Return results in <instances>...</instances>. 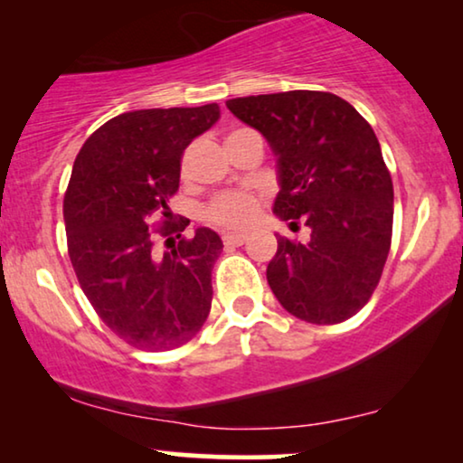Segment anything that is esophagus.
I'll use <instances>...</instances> for the list:
<instances>
[{"mask_svg":"<svg viewBox=\"0 0 463 463\" xmlns=\"http://www.w3.org/2000/svg\"><path fill=\"white\" fill-rule=\"evenodd\" d=\"M245 239H248V235H243V232H226V235L222 237V241H224L228 248H239V245L245 243Z\"/></svg>","mask_w":463,"mask_h":463,"instance_id":"1","label":"esophagus"}]
</instances>
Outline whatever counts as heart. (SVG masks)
Here are the masks:
<instances>
[{"instance_id":"b5f03b06","label":"heart","mask_w":463,"mask_h":463,"mask_svg":"<svg viewBox=\"0 0 463 463\" xmlns=\"http://www.w3.org/2000/svg\"><path fill=\"white\" fill-rule=\"evenodd\" d=\"M241 131H245V128H241ZM258 207H260V203H258L254 194L222 193L207 203L205 209H203V218H205L209 224L220 228H245L256 220Z\"/></svg>"}]
</instances>
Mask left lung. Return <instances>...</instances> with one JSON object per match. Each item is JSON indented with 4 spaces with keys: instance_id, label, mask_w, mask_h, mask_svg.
<instances>
[{
    "instance_id": "left-lung-1",
    "label": "left lung",
    "mask_w": 463,
    "mask_h": 463,
    "mask_svg": "<svg viewBox=\"0 0 463 463\" xmlns=\"http://www.w3.org/2000/svg\"><path fill=\"white\" fill-rule=\"evenodd\" d=\"M273 147L281 190L273 212L309 226L307 243L277 239L267 279L283 309L341 324L371 298L392 245L393 186L373 127L345 99L288 90L228 99Z\"/></svg>"
}]
</instances>
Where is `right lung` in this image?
I'll return each mask as SVG.
<instances>
[{
  "instance_id": "add662e5",
  "label": "right lung",
  "mask_w": 463,
  "mask_h": 463,
  "mask_svg": "<svg viewBox=\"0 0 463 463\" xmlns=\"http://www.w3.org/2000/svg\"><path fill=\"white\" fill-rule=\"evenodd\" d=\"M218 118V103L120 114L73 163L63 199L71 267L101 322L137 349L180 347L212 309L222 239L199 228L175 244L190 220L171 222L167 203L180 188L184 150ZM156 236L175 250L160 255Z\"/></svg>"
}]
</instances>
